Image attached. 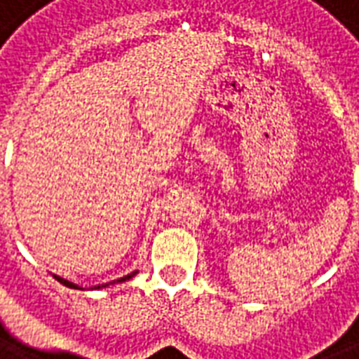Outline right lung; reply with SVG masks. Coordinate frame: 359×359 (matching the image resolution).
I'll use <instances>...</instances> for the list:
<instances>
[{
	"mask_svg": "<svg viewBox=\"0 0 359 359\" xmlns=\"http://www.w3.org/2000/svg\"><path fill=\"white\" fill-rule=\"evenodd\" d=\"M135 273H137V272H132V273H128V276H124V278L117 279V283H123V281H126V279L134 278ZM53 278L57 279L59 283H63L65 287H69V289H80V287H78V285H76V283H72V281H69V279H63V278H59V276H53ZM111 283H115V281H111ZM102 287H108V283H106V285H98V287H95V289H102Z\"/></svg>",
	"mask_w": 359,
	"mask_h": 359,
	"instance_id": "obj_1",
	"label": "right lung"
}]
</instances>
